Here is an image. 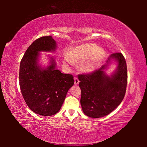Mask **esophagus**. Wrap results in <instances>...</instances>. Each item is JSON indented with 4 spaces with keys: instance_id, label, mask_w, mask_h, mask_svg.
Listing matches in <instances>:
<instances>
[{
    "instance_id": "34e87169",
    "label": "esophagus",
    "mask_w": 147,
    "mask_h": 147,
    "mask_svg": "<svg viewBox=\"0 0 147 147\" xmlns=\"http://www.w3.org/2000/svg\"><path fill=\"white\" fill-rule=\"evenodd\" d=\"M74 85H78L79 84V83H80V81H79V80L76 77H75L74 78Z\"/></svg>"
}]
</instances>
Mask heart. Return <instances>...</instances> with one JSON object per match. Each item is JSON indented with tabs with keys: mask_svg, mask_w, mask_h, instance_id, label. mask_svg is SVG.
I'll list each match as a JSON object with an SVG mask.
<instances>
[{
	"mask_svg": "<svg viewBox=\"0 0 147 147\" xmlns=\"http://www.w3.org/2000/svg\"><path fill=\"white\" fill-rule=\"evenodd\" d=\"M105 52L93 43H86L70 49L69 54L64 56L63 64L69 66L73 63H80L79 69L84 73L95 71L104 58Z\"/></svg>",
	"mask_w": 147,
	"mask_h": 147,
	"instance_id": "1",
	"label": "heart"
}]
</instances>
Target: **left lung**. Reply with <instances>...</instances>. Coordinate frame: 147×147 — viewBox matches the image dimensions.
Segmentation results:
<instances>
[{
    "mask_svg": "<svg viewBox=\"0 0 147 147\" xmlns=\"http://www.w3.org/2000/svg\"><path fill=\"white\" fill-rule=\"evenodd\" d=\"M117 62L114 73H105L112 61ZM79 86L82 90L80 103L84 114L92 118L109 114L119 105L124 97L127 82L126 60L121 53L110 55L106 64L98 70L87 74H80Z\"/></svg>",
    "mask_w": 147,
    "mask_h": 147,
    "instance_id": "8db88e82",
    "label": "left lung"
}]
</instances>
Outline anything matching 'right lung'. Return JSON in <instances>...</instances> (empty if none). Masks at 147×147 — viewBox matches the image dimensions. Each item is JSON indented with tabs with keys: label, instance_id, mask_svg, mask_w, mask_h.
Masks as SVG:
<instances>
[{
	"label": "right lung",
	"instance_id": "right-lung-1",
	"mask_svg": "<svg viewBox=\"0 0 147 147\" xmlns=\"http://www.w3.org/2000/svg\"><path fill=\"white\" fill-rule=\"evenodd\" d=\"M57 43L51 36L34 41L20 62V86L27 105L35 113L50 116L60 110L68 92L74 85L73 76L56 69L55 59L49 56V64H39L40 52H53Z\"/></svg>",
	"mask_w": 147,
	"mask_h": 147
}]
</instances>
